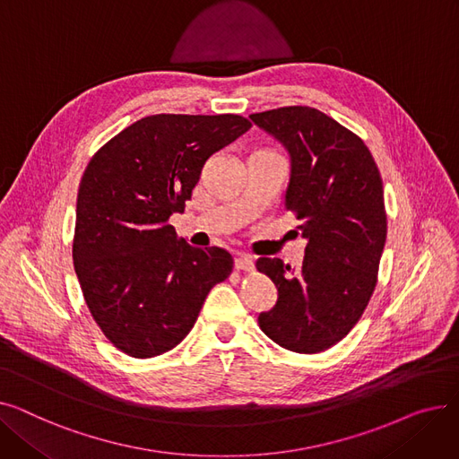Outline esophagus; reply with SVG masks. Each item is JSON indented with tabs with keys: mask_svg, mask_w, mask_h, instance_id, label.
<instances>
[{
	"mask_svg": "<svg viewBox=\"0 0 459 459\" xmlns=\"http://www.w3.org/2000/svg\"><path fill=\"white\" fill-rule=\"evenodd\" d=\"M234 266H236V270L253 272V270H255V260H253L249 255L239 253V255L234 258Z\"/></svg>",
	"mask_w": 459,
	"mask_h": 459,
	"instance_id": "obj_1",
	"label": "esophagus"
}]
</instances>
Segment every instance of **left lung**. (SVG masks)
<instances>
[{"label":"left lung","instance_id":"8db88e82","mask_svg":"<svg viewBox=\"0 0 459 459\" xmlns=\"http://www.w3.org/2000/svg\"><path fill=\"white\" fill-rule=\"evenodd\" d=\"M249 118L290 156L284 206L307 239L299 270L281 258L256 260L279 292L258 324L286 350L318 353L344 339L376 288L387 239L383 182L367 144L315 108H279Z\"/></svg>","mask_w":459,"mask_h":459}]
</instances>
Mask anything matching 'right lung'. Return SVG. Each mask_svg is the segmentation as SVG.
Returning a JSON list of instances; mask_svg holds the SVG:
<instances>
[{
	"label": "right lung",
	"instance_id": "1",
	"mask_svg": "<svg viewBox=\"0 0 459 459\" xmlns=\"http://www.w3.org/2000/svg\"><path fill=\"white\" fill-rule=\"evenodd\" d=\"M251 128L239 115H151L89 161L72 258L85 303L130 357L173 350L212 288L232 272L221 247H193L169 217L184 212L204 161Z\"/></svg>",
	"mask_w": 459,
	"mask_h": 459
}]
</instances>
